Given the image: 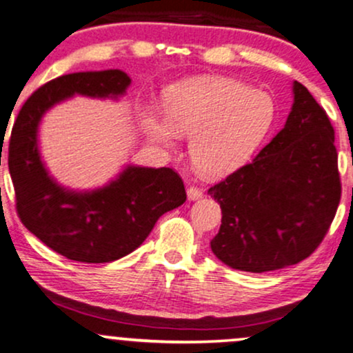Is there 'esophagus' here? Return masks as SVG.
<instances>
[{
	"mask_svg": "<svg viewBox=\"0 0 353 353\" xmlns=\"http://www.w3.org/2000/svg\"><path fill=\"white\" fill-rule=\"evenodd\" d=\"M202 194H204V190H202L201 188H197V185H189V188H188V197H189V201H197V199H201Z\"/></svg>",
	"mask_w": 353,
	"mask_h": 353,
	"instance_id": "1",
	"label": "esophagus"
}]
</instances>
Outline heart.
Returning a JSON list of instances; mask_svg holds the SVG:
<instances>
[{
	"label": "heart",
	"instance_id": "heart-1",
	"mask_svg": "<svg viewBox=\"0 0 353 353\" xmlns=\"http://www.w3.org/2000/svg\"><path fill=\"white\" fill-rule=\"evenodd\" d=\"M275 108L269 94L239 81L208 76L168 89L164 116L145 109L141 125L157 145L172 149L190 137L189 154L202 176L222 177L244 165L261 145Z\"/></svg>",
	"mask_w": 353,
	"mask_h": 353
}]
</instances>
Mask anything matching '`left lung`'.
<instances>
[{"label": "left lung", "instance_id": "8db88e82", "mask_svg": "<svg viewBox=\"0 0 353 353\" xmlns=\"http://www.w3.org/2000/svg\"><path fill=\"white\" fill-rule=\"evenodd\" d=\"M335 132L309 89L294 81V104L277 136L209 189L222 210L210 249L225 265L269 272L299 264L320 245L342 184Z\"/></svg>", "mask_w": 353, "mask_h": 353}]
</instances>
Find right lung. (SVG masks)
Returning <instances> with one entry per match:
<instances>
[{
	"mask_svg": "<svg viewBox=\"0 0 353 353\" xmlns=\"http://www.w3.org/2000/svg\"><path fill=\"white\" fill-rule=\"evenodd\" d=\"M129 84L119 70L59 76L28 98L13 124L8 168L18 216L43 244L71 261L103 264L131 254L157 219L185 202L184 182L169 168L128 165L117 179L89 192L61 188L44 168L38 125L48 109L74 94L116 99Z\"/></svg>",
	"mask_w": 353,
	"mask_h": 353,
	"instance_id": "add662e5",
	"label": "right lung"
}]
</instances>
